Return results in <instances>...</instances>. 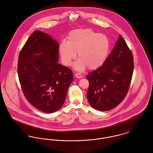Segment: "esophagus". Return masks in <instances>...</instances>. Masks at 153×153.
Instances as JSON below:
<instances>
[{"mask_svg": "<svg viewBox=\"0 0 153 153\" xmlns=\"http://www.w3.org/2000/svg\"><path fill=\"white\" fill-rule=\"evenodd\" d=\"M75 76L77 78H81L83 77V76H82L81 74H79V73H76L75 75Z\"/></svg>", "mask_w": 153, "mask_h": 153, "instance_id": "obj_1", "label": "esophagus"}]
</instances>
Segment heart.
Here are the masks:
<instances>
[{
    "label": "heart",
    "instance_id": "1",
    "mask_svg": "<svg viewBox=\"0 0 153 153\" xmlns=\"http://www.w3.org/2000/svg\"><path fill=\"white\" fill-rule=\"evenodd\" d=\"M110 48L109 38L91 29H78L70 32L67 42L59 45V53L63 64L71 65L78 53V60L74 65L75 69L81 71L87 66L95 69L105 61Z\"/></svg>",
    "mask_w": 153,
    "mask_h": 153
}]
</instances>
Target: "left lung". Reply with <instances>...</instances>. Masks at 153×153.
<instances>
[{
	"instance_id": "obj_1",
	"label": "left lung",
	"mask_w": 153,
	"mask_h": 153,
	"mask_svg": "<svg viewBox=\"0 0 153 153\" xmlns=\"http://www.w3.org/2000/svg\"><path fill=\"white\" fill-rule=\"evenodd\" d=\"M134 71L133 56L125 40L120 35L115 46L102 65L89 73L88 101L95 109L114 108L126 97Z\"/></svg>"
}]
</instances>
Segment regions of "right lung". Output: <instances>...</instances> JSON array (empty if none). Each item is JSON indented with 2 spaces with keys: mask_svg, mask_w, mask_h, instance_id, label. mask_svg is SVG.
Listing matches in <instances>:
<instances>
[{
  "mask_svg": "<svg viewBox=\"0 0 153 153\" xmlns=\"http://www.w3.org/2000/svg\"><path fill=\"white\" fill-rule=\"evenodd\" d=\"M58 42L51 36L35 30L18 58V74L23 95L32 106L46 113L62 107L74 78L69 68L58 63Z\"/></svg>",
  "mask_w": 153,
  "mask_h": 153,
  "instance_id": "right-lung-1",
  "label": "right lung"
}]
</instances>
